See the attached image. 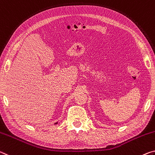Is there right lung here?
<instances>
[{
	"mask_svg": "<svg viewBox=\"0 0 155 155\" xmlns=\"http://www.w3.org/2000/svg\"><path fill=\"white\" fill-rule=\"evenodd\" d=\"M58 124V122H56V123H55V124Z\"/></svg>",
	"mask_w": 155,
	"mask_h": 155,
	"instance_id": "1",
	"label": "right lung"
}]
</instances>
